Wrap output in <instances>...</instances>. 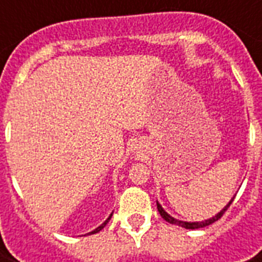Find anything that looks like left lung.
Instances as JSON below:
<instances>
[{
	"label": "left lung",
	"mask_w": 262,
	"mask_h": 262,
	"mask_svg": "<svg viewBox=\"0 0 262 262\" xmlns=\"http://www.w3.org/2000/svg\"><path fill=\"white\" fill-rule=\"evenodd\" d=\"M234 201V197H232L230 201H228V204L226 205V207L222 209L220 212H217L215 216H212V217H209V219L207 220H203V222H183V220H178V219H175V217H172L170 213H167V212L164 211L163 207L160 205L158 201H156V205H158V211H159L160 216L163 217L166 222H168V223H171V224H175V226H179V227H183V228H187V230H195V228H203V227H207V226H209V224L212 223H215L216 220H219L222 216H223V213L226 211H227V208L231 205V203Z\"/></svg>",
	"instance_id": "8db88e82"
}]
</instances>
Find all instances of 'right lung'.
Wrapping results in <instances>:
<instances>
[{
  "label": "right lung",
  "mask_w": 262,
  "mask_h": 262,
  "mask_svg": "<svg viewBox=\"0 0 262 262\" xmlns=\"http://www.w3.org/2000/svg\"><path fill=\"white\" fill-rule=\"evenodd\" d=\"M111 216H113V213H111V215H110V216H108V217H107V219H106V220H104V222H103V223H102V224H100V226H99V227H96V228H95L94 231H91V232H88L87 235H92V234H96V232H99V231H100V230H102V228H103V227H104V226H106V224H107V223H108V220H110V219H111Z\"/></svg>",
  "instance_id": "1"
}]
</instances>
